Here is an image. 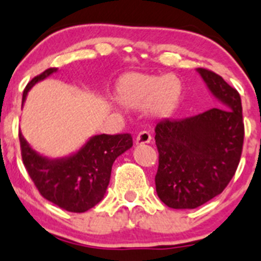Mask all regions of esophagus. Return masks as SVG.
Listing matches in <instances>:
<instances>
[{
    "label": "esophagus",
    "mask_w": 261,
    "mask_h": 261,
    "mask_svg": "<svg viewBox=\"0 0 261 261\" xmlns=\"http://www.w3.org/2000/svg\"><path fill=\"white\" fill-rule=\"evenodd\" d=\"M151 135H150L147 131H141L138 136H136L135 144L136 145H144V144H149L151 141Z\"/></svg>",
    "instance_id": "1"
}]
</instances>
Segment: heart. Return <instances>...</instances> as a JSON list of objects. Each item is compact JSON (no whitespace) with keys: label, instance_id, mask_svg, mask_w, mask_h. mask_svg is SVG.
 <instances>
[{"label":"heart","instance_id":"b5f03b06","mask_svg":"<svg viewBox=\"0 0 261 261\" xmlns=\"http://www.w3.org/2000/svg\"><path fill=\"white\" fill-rule=\"evenodd\" d=\"M182 96V85L174 75L163 77L127 73L116 86V100L127 108H149L161 117L175 112Z\"/></svg>","mask_w":261,"mask_h":261}]
</instances>
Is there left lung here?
Instances as JSON below:
<instances>
[{
	"label": "left lung",
	"instance_id": "obj_1",
	"mask_svg": "<svg viewBox=\"0 0 261 261\" xmlns=\"http://www.w3.org/2000/svg\"><path fill=\"white\" fill-rule=\"evenodd\" d=\"M219 102L196 116L156 125V193L172 209H195L223 190L239 165L244 142L239 92L221 76L196 68Z\"/></svg>",
	"mask_w": 261,
	"mask_h": 261
}]
</instances>
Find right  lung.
<instances>
[{"instance_id":"add662e5","label":"right lung","mask_w":261,"mask_h":261,"mask_svg":"<svg viewBox=\"0 0 261 261\" xmlns=\"http://www.w3.org/2000/svg\"><path fill=\"white\" fill-rule=\"evenodd\" d=\"M57 72L56 67L32 79L22 95V106L30 90ZM22 161L40 194L48 201L71 213H85L103 199L114 161L133 146L130 134L91 136L71 155L51 159L35 151L18 134Z\"/></svg>"}]
</instances>
